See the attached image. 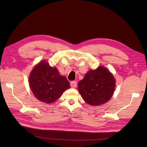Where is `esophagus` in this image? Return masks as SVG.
Here are the masks:
<instances>
[{"instance_id":"esophagus-1","label":"esophagus","mask_w":147,"mask_h":147,"mask_svg":"<svg viewBox=\"0 0 147 147\" xmlns=\"http://www.w3.org/2000/svg\"><path fill=\"white\" fill-rule=\"evenodd\" d=\"M70 85L72 88H76V87L77 86V82H76V81H73V82H71L70 83Z\"/></svg>"}]
</instances>
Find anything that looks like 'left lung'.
Segmentation results:
<instances>
[{"label":"left lung","instance_id":"obj_1","mask_svg":"<svg viewBox=\"0 0 147 147\" xmlns=\"http://www.w3.org/2000/svg\"><path fill=\"white\" fill-rule=\"evenodd\" d=\"M115 89V80L104 67L90 70L78 83L83 100L92 105H99L111 99Z\"/></svg>","mask_w":147,"mask_h":147}]
</instances>
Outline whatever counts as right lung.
<instances>
[{
    "mask_svg": "<svg viewBox=\"0 0 147 147\" xmlns=\"http://www.w3.org/2000/svg\"><path fill=\"white\" fill-rule=\"evenodd\" d=\"M30 88L39 100L51 104L61 97L70 84L65 77L60 75L55 67H51L45 61L33 68L29 77Z\"/></svg>",
    "mask_w": 147,
    "mask_h": 147,
    "instance_id": "add662e5",
    "label": "right lung"
}]
</instances>
